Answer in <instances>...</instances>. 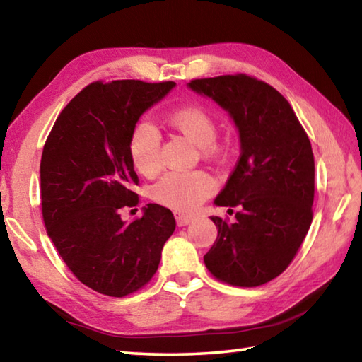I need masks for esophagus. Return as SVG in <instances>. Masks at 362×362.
Masks as SVG:
<instances>
[{"mask_svg":"<svg viewBox=\"0 0 362 362\" xmlns=\"http://www.w3.org/2000/svg\"><path fill=\"white\" fill-rule=\"evenodd\" d=\"M194 220L193 216H188V214H182V212H175V222L179 226H185L188 223H192Z\"/></svg>","mask_w":362,"mask_h":362,"instance_id":"34e87169","label":"esophagus"}]
</instances>
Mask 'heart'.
<instances>
[{"instance_id":"obj_1","label":"heart","mask_w":362,"mask_h":362,"mask_svg":"<svg viewBox=\"0 0 362 362\" xmlns=\"http://www.w3.org/2000/svg\"><path fill=\"white\" fill-rule=\"evenodd\" d=\"M170 126L182 132L188 140L199 146L206 156H220V146L216 144L217 122L203 107L187 105L174 110L168 116ZM161 134L150 121H140L134 127L129 139V155L134 168L140 174L150 177L161 166ZM216 182L204 170L193 173H169L153 187L156 203L175 211H193L209 198Z\"/></svg>"}]
</instances>
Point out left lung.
Here are the masks:
<instances>
[{
    "mask_svg": "<svg viewBox=\"0 0 362 362\" xmlns=\"http://www.w3.org/2000/svg\"><path fill=\"white\" fill-rule=\"evenodd\" d=\"M188 88L228 112L241 144L235 170L214 201L240 211L233 223L211 217L218 233L204 263L223 283L262 286L289 267L313 220L310 139L289 102L260 79L240 73L193 79Z\"/></svg>",
    "mask_w": 362,
    "mask_h": 362,
    "instance_id": "1",
    "label": "left lung"
}]
</instances>
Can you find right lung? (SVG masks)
I'll list each match as a JSON object with an SVG mask.
<instances>
[{
  "instance_id": "add662e5",
  "label": "right lung",
  "mask_w": 362,
  "mask_h": 362,
  "mask_svg": "<svg viewBox=\"0 0 362 362\" xmlns=\"http://www.w3.org/2000/svg\"><path fill=\"white\" fill-rule=\"evenodd\" d=\"M175 86L139 79L95 81L59 115L42 148L41 209L46 231L70 272L90 289L124 297L156 273L161 250L175 230L168 207L139 204L129 155L131 132L146 110Z\"/></svg>"
}]
</instances>
